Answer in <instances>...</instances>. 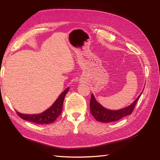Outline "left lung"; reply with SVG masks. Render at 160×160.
Masks as SVG:
<instances>
[{
  "mask_svg": "<svg viewBox=\"0 0 160 160\" xmlns=\"http://www.w3.org/2000/svg\"><path fill=\"white\" fill-rule=\"evenodd\" d=\"M141 94L130 106L118 111L108 110L107 108H104L96 100L93 95L91 94L90 100L91 113L92 114L97 121L104 122V123L119 120L120 119L127 116V115H131L132 113L135 105H136L138 101L139 100V98L141 96Z\"/></svg>",
  "mask_w": 160,
  "mask_h": 160,
  "instance_id": "left-lung-1",
  "label": "left lung"
}]
</instances>
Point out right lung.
Listing matches in <instances>:
<instances>
[{
	"label": "right lung",
	"instance_id": "obj_1",
	"mask_svg": "<svg viewBox=\"0 0 160 160\" xmlns=\"http://www.w3.org/2000/svg\"><path fill=\"white\" fill-rule=\"evenodd\" d=\"M68 91H69V88H67L60 94V96L52 107L42 113L37 115H27L22 114L18 111H16V113L18 116L23 119L24 120H28L38 124L52 123V122L55 121L62 113L63 101Z\"/></svg>",
	"mask_w": 160,
	"mask_h": 160
}]
</instances>
